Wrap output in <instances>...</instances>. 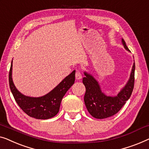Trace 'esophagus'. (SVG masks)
Here are the masks:
<instances>
[{"label":"esophagus","instance_id":"1","mask_svg":"<svg viewBox=\"0 0 149 149\" xmlns=\"http://www.w3.org/2000/svg\"><path fill=\"white\" fill-rule=\"evenodd\" d=\"M81 77H82V75H81V74L80 72H79V71H77L75 73V78L77 79H80L81 78Z\"/></svg>","mask_w":149,"mask_h":149}]
</instances>
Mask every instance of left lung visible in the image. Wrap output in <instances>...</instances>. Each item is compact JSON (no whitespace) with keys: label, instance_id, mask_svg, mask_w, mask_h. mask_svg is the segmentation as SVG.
<instances>
[{"label":"left lung","instance_id":"left-lung-1","mask_svg":"<svg viewBox=\"0 0 149 149\" xmlns=\"http://www.w3.org/2000/svg\"><path fill=\"white\" fill-rule=\"evenodd\" d=\"M123 45L129 51L124 40L121 39ZM135 63L132 69L130 77L126 85L116 96H107L102 93L98 82L91 74L84 72L83 84L86 87L84 102L88 111L96 119H104L114 116L129 99L134 86Z\"/></svg>","mask_w":149,"mask_h":149}]
</instances>
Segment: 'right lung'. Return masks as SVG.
<instances>
[{"mask_svg": "<svg viewBox=\"0 0 149 149\" xmlns=\"http://www.w3.org/2000/svg\"><path fill=\"white\" fill-rule=\"evenodd\" d=\"M12 62L9 74V86L15 101L28 116L38 119L53 117L59 111L61 102L67 91L74 84L75 71H73L47 95L41 97H30L19 93L12 79Z\"/></svg>", "mask_w": 149, "mask_h": 149, "instance_id": "1", "label": "right lung"}]
</instances>
